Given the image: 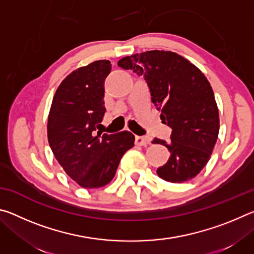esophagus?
Segmentation results:
<instances>
[{
    "mask_svg": "<svg viewBox=\"0 0 254 254\" xmlns=\"http://www.w3.org/2000/svg\"><path fill=\"white\" fill-rule=\"evenodd\" d=\"M150 137L149 136H141V135H136L135 136V144L139 145H145L150 143Z\"/></svg>",
    "mask_w": 254,
    "mask_h": 254,
    "instance_id": "obj_1",
    "label": "esophagus"
}]
</instances>
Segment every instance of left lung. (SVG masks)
I'll use <instances>...</instances> for the list:
<instances>
[{"label":"left lung","instance_id":"8db88e82","mask_svg":"<svg viewBox=\"0 0 254 254\" xmlns=\"http://www.w3.org/2000/svg\"><path fill=\"white\" fill-rule=\"evenodd\" d=\"M118 66L143 77L162 123L173 128L170 142L158 137L152 141L170 152L167 163L157 169L159 177L170 183L196 177L208 162L220 130L218 109L207 78L189 60L171 51L127 56Z\"/></svg>","mask_w":254,"mask_h":254}]
</instances>
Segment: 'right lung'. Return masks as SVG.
Instances as JSON below:
<instances>
[{
	"label": "right lung",
	"mask_w": 254,
	"mask_h": 254,
	"mask_svg": "<svg viewBox=\"0 0 254 254\" xmlns=\"http://www.w3.org/2000/svg\"><path fill=\"white\" fill-rule=\"evenodd\" d=\"M109 60H97L68 75L56 91L48 117V141L66 174L84 188L109 184L123 154L134 145L128 131L95 135L106 109Z\"/></svg>",
	"instance_id": "add662e5"
}]
</instances>
